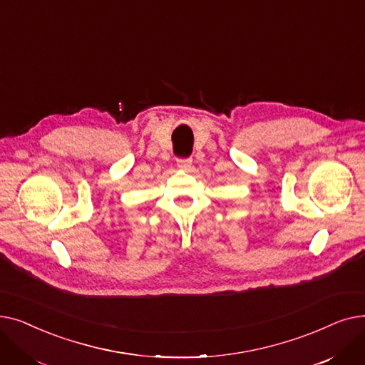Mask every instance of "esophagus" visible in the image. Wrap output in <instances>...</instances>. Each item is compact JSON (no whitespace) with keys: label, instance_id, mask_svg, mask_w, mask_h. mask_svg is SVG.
<instances>
[{"label":"esophagus","instance_id":"1","mask_svg":"<svg viewBox=\"0 0 365 365\" xmlns=\"http://www.w3.org/2000/svg\"><path fill=\"white\" fill-rule=\"evenodd\" d=\"M190 165H192V160H190V158H180V160H178V167L180 170H189Z\"/></svg>","mask_w":365,"mask_h":365}]
</instances>
